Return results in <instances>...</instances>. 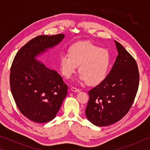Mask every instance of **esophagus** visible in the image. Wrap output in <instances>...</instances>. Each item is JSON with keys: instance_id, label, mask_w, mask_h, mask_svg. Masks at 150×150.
Returning <instances> with one entry per match:
<instances>
[{"instance_id": "esophagus-1", "label": "esophagus", "mask_w": 150, "mask_h": 150, "mask_svg": "<svg viewBox=\"0 0 150 150\" xmlns=\"http://www.w3.org/2000/svg\"><path fill=\"white\" fill-rule=\"evenodd\" d=\"M71 90L72 91H74V92H79V91H80V90H79V89L76 88L75 87H71Z\"/></svg>"}]
</instances>
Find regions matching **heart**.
Instances as JSON below:
<instances>
[{"instance_id": "b5f03b06", "label": "heart", "mask_w": 150, "mask_h": 150, "mask_svg": "<svg viewBox=\"0 0 150 150\" xmlns=\"http://www.w3.org/2000/svg\"><path fill=\"white\" fill-rule=\"evenodd\" d=\"M111 62L109 52L90 42H81L70 47L68 53H63L59 59L62 75L69 78L77 71L81 73L79 79L90 86L103 82L108 74Z\"/></svg>"}]
</instances>
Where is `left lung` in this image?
Listing matches in <instances>:
<instances>
[{"label": "left lung", "mask_w": 150, "mask_h": 150, "mask_svg": "<svg viewBox=\"0 0 150 150\" xmlns=\"http://www.w3.org/2000/svg\"><path fill=\"white\" fill-rule=\"evenodd\" d=\"M118 55L104 80L88 92L85 110L94 125L106 126L120 120L128 112L139 84L138 66L134 58L115 40Z\"/></svg>", "instance_id": "1"}]
</instances>
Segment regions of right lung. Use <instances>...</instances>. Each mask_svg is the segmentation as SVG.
I'll return each instance as SVG.
<instances>
[{"label":"right lung","mask_w":150,"mask_h":150,"mask_svg":"<svg viewBox=\"0 0 150 150\" xmlns=\"http://www.w3.org/2000/svg\"><path fill=\"white\" fill-rule=\"evenodd\" d=\"M64 36L35 37L18 50L13 61L9 77L12 95L21 112L33 122L53 120L68 93V86L61 76L36 59Z\"/></svg>","instance_id":"obj_1"}]
</instances>
